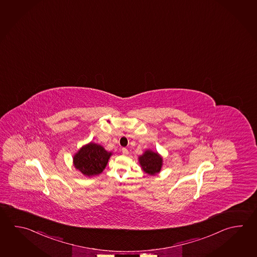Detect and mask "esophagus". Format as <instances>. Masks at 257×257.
<instances>
[{"label": "esophagus", "instance_id": "34e87169", "mask_svg": "<svg viewBox=\"0 0 257 257\" xmlns=\"http://www.w3.org/2000/svg\"><path fill=\"white\" fill-rule=\"evenodd\" d=\"M121 153H122V155H124V156H127V155L129 154L128 150H127L126 148H122V149H121Z\"/></svg>", "mask_w": 257, "mask_h": 257}]
</instances>
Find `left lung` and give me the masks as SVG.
<instances>
[{
	"label": "left lung",
	"mask_w": 257,
	"mask_h": 257,
	"mask_svg": "<svg viewBox=\"0 0 257 257\" xmlns=\"http://www.w3.org/2000/svg\"><path fill=\"white\" fill-rule=\"evenodd\" d=\"M138 161L143 171L150 176L160 173L163 167V157L161 155L150 149H147L142 156L138 157Z\"/></svg>",
	"instance_id": "left-lung-1"
}]
</instances>
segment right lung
I'll use <instances>...</instances> for the list:
<instances>
[{
    "label": "right lung",
    "mask_w": 257,
    "mask_h": 257,
    "mask_svg": "<svg viewBox=\"0 0 257 257\" xmlns=\"http://www.w3.org/2000/svg\"><path fill=\"white\" fill-rule=\"evenodd\" d=\"M111 155L100 145L90 142L74 155V167L86 177H94L104 170Z\"/></svg>",
    "instance_id": "obj_1"
}]
</instances>
